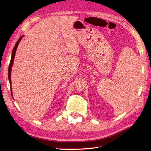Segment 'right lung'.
<instances>
[{"label": "right lung", "instance_id": "right-lung-1", "mask_svg": "<svg viewBox=\"0 0 151 151\" xmlns=\"http://www.w3.org/2000/svg\"><path fill=\"white\" fill-rule=\"evenodd\" d=\"M24 36H22L21 37H19V39L18 41L16 42L15 46L13 49V51L12 53V56H11V60H10V63H9V67H8V79H9V84H10V88H11V93H12V82H11V71H12V68L13 66V63H14V58L15 55V52L16 50H17V47L19 44V42H20L21 40H22V38Z\"/></svg>", "mask_w": 151, "mask_h": 151}]
</instances>
